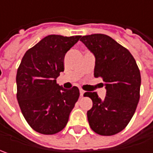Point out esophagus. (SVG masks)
I'll return each instance as SVG.
<instances>
[{"label": "esophagus", "instance_id": "1", "mask_svg": "<svg viewBox=\"0 0 153 153\" xmlns=\"http://www.w3.org/2000/svg\"><path fill=\"white\" fill-rule=\"evenodd\" d=\"M84 93H85V92L83 91L82 89H80V95H81V96H83Z\"/></svg>", "mask_w": 153, "mask_h": 153}]
</instances>
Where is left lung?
Wrapping results in <instances>:
<instances>
[{"label":"left lung","mask_w":153,"mask_h":153,"mask_svg":"<svg viewBox=\"0 0 153 153\" xmlns=\"http://www.w3.org/2000/svg\"><path fill=\"white\" fill-rule=\"evenodd\" d=\"M95 57L94 75L102 77L106 94L86 92L93 101L87 116L89 126L100 135H113L128 125L140 100V73L130 52L104 34L84 36L80 40ZM104 85V84H103Z\"/></svg>","instance_id":"8db88e82"}]
</instances>
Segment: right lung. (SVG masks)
<instances>
[{"label":"right lung","instance_id":"add662e5","mask_svg":"<svg viewBox=\"0 0 153 153\" xmlns=\"http://www.w3.org/2000/svg\"><path fill=\"white\" fill-rule=\"evenodd\" d=\"M81 36L49 35L25 53L17 71V100L23 116L36 132L53 134L67 124L79 89H65L56 79L64 59Z\"/></svg>","mask_w":153,"mask_h":153}]
</instances>
